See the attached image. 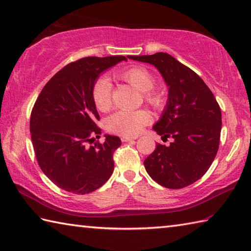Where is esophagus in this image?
I'll return each instance as SVG.
<instances>
[{"label":"esophagus","instance_id":"34e87169","mask_svg":"<svg viewBox=\"0 0 251 251\" xmlns=\"http://www.w3.org/2000/svg\"><path fill=\"white\" fill-rule=\"evenodd\" d=\"M121 139H122V142H131V141H134V139H136V137H129V136H123Z\"/></svg>","mask_w":251,"mask_h":251}]
</instances>
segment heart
Instances as JSON below:
<instances>
[{"label":"heart","mask_w":251,"mask_h":251,"mask_svg":"<svg viewBox=\"0 0 251 251\" xmlns=\"http://www.w3.org/2000/svg\"><path fill=\"white\" fill-rule=\"evenodd\" d=\"M118 77L126 80L136 90L142 92L144 100L156 109L164 106V99L159 93L152 91L156 80L154 75L145 67L135 66L118 73ZM92 100L95 107L100 112H106L112 106V84L107 77H99L92 87ZM151 121V114L145 109L126 112L120 110L108 117L106 128L122 136H136Z\"/></svg>","instance_id":"b5f03b06"}]
</instances>
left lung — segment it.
<instances>
[{"instance_id": "1", "label": "left lung", "mask_w": 251, "mask_h": 251, "mask_svg": "<svg viewBox=\"0 0 251 251\" xmlns=\"http://www.w3.org/2000/svg\"><path fill=\"white\" fill-rule=\"evenodd\" d=\"M150 63L168 86V100L152 129L169 146L157 144L144 160L146 172L159 185L180 189L201 178L209 169L219 148L222 112L209 87L189 67L167 53L128 56Z\"/></svg>"}]
</instances>
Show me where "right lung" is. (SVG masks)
Returning a JSON list of instances; mask_svg holds the SVG:
<instances>
[{"label": "right lung", "instance_id": "add662e5", "mask_svg": "<svg viewBox=\"0 0 251 251\" xmlns=\"http://www.w3.org/2000/svg\"><path fill=\"white\" fill-rule=\"evenodd\" d=\"M125 56L84 57L63 67L40 93L29 121L40 167L66 192L85 195L99 189L114 171L117 136L100 137L92 87L101 72L126 61Z\"/></svg>", "mask_w": 251, "mask_h": 251}]
</instances>
